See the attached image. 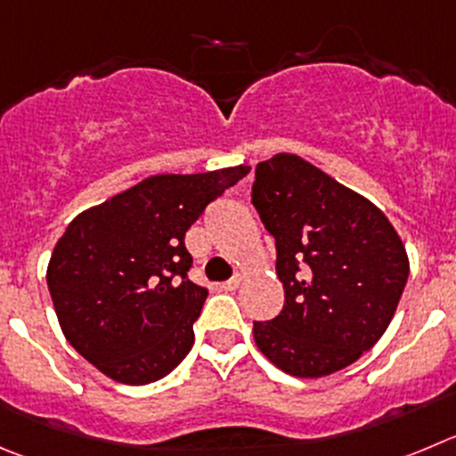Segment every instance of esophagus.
<instances>
[{
    "label": "esophagus",
    "mask_w": 456,
    "mask_h": 456,
    "mask_svg": "<svg viewBox=\"0 0 456 456\" xmlns=\"http://www.w3.org/2000/svg\"><path fill=\"white\" fill-rule=\"evenodd\" d=\"M240 281H242L240 276H232V279L224 281V283L220 288H223V290H227V292H232V290H236L238 286H240Z\"/></svg>",
    "instance_id": "obj_1"
}]
</instances>
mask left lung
I'll return each instance as SVG.
<instances>
[{"label": "left lung", "mask_w": 456, "mask_h": 456, "mask_svg": "<svg viewBox=\"0 0 456 456\" xmlns=\"http://www.w3.org/2000/svg\"><path fill=\"white\" fill-rule=\"evenodd\" d=\"M252 204L274 236L286 304L254 322L281 371L322 378L348 367L389 326L410 276L405 245L376 204L288 152L256 164Z\"/></svg>", "instance_id": "left-lung-1"}]
</instances>
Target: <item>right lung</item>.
Listing matches in <instances>:
<instances>
[{"label": "right lung", "mask_w": 456, "mask_h": 456, "mask_svg": "<svg viewBox=\"0 0 456 456\" xmlns=\"http://www.w3.org/2000/svg\"><path fill=\"white\" fill-rule=\"evenodd\" d=\"M249 166L152 175L87 208L55 242L46 286L67 342L123 385L168 376L193 346L208 292L184 236Z\"/></svg>", "instance_id": "add662e5"}]
</instances>
